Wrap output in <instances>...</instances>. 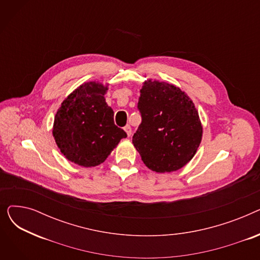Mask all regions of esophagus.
Here are the masks:
<instances>
[{"instance_id":"1","label":"esophagus","mask_w":260,"mask_h":260,"mask_svg":"<svg viewBox=\"0 0 260 260\" xmlns=\"http://www.w3.org/2000/svg\"><path fill=\"white\" fill-rule=\"evenodd\" d=\"M124 131H125V133H126V135H127V137H131V135H132V128H131V126L127 124L126 126H124Z\"/></svg>"}]
</instances>
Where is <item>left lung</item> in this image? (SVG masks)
I'll list each match as a JSON object with an SVG mask.
<instances>
[{
    "mask_svg": "<svg viewBox=\"0 0 260 260\" xmlns=\"http://www.w3.org/2000/svg\"><path fill=\"white\" fill-rule=\"evenodd\" d=\"M142 122L133 144L144 165L156 173H172L195 156L202 125L192 99L168 82L148 79L140 89Z\"/></svg>",
    "mask_w": 260,
    "mask_h": 260,
    "instance_id": "8db88e82",
    "label": "left lung"
}]
</instances>
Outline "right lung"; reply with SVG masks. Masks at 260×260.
<instances>
[{
	"mask_svg": "<svg viewBox=\"0 0 260 260\" xmlns=\"http://www.w3.org/2000/svg\"><path fill=\"white\" fill-rule=\"evenodd\" d=\"M108 89L100 82H85L61 103L52 136L64 157L78 166H99L126 133L115 125L114 111L105 101Z\"/></svg>",
	"mask_w": 260,
	"mask_h": 260,
	"instance_id": "right-lung-1",
	"label": "right lung"
}]
</instances>
